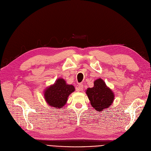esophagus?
Wrapping results in <instances>:
<instances>
[{
	"mask_svg": "<svg viewBox=\"0 0 151 151\" xmlns=\"http://www.w3.org/2000/svg\"><path fill=\"white\" fill-rule=\"evenodd\" d=\"M83 88H84V86L83 84H79V86H78V91H83Z\"/></svg>",
	"mask_w": 151,
	"mask_h": 151,
	"instance_id": "1",
	"label": "esophagus"
}]
</instances>
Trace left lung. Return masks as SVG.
<instances>
[{"mask_svg":"<svg viewBox=\"0 0 151 151\" xmlns=\"http://www.w3.org/2000/svg\"><path fill=\"white\" fill-rule=\"evenodd\" d=\"M86 93L92 107L99 112L112 105L115 96L112 91L101 78L94 82V87L87 89Z\"/></svg>","mask_w":151,"mask_h":151,"instance_id":"1","label":"left lung"}]
</instances>
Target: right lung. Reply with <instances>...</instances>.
Returning a JSON list of instances; mask_svg holds the SVG:
<instances>
[{
  "label": "right lung",
  "instance_id": "obj_1",
  "mask_svg": "<svg viewBox=\"0 0 151 151\" xmlns=\"http://www.w3.org/2000/svg\"><path fill=\"white\" fill-rule=\"evenodd\" d=\"M75 90L73 85L67 84L63 78H58L54 84L45 89L44 98L50 106L62 108L67 103L68 97Z\"/></svg>",
  "mask_w": 151,
  "mask_h": 151
}]
</instances>
